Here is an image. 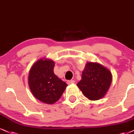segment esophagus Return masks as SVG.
Instances as JSON below:
<instances>
[{"mask_svg": "<svg viewBox=\"0 0 134 134\" xmlns=\"http://www.w3.org/2000/svg\"><path fill=\"white\" fill-rule=\"evenodd\" d=\"M68 85H72V84L75 83V81L74 80H70V81H67Z\"/></svg>", "mask_w": 134, "mask_h": 134, "instance_id": "obj_1", "label": "esophagus"}]
</instances>
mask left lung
<instances>
[{
	"label": "left lung",
	"instance_id": "1",
	"mask_svg": "<svg viewBox=\"0 0 134 134\" xmlns=\"http://www.w3.org/2000/svg\"><path fill=\"white\" fill-rule=\"evenodd\" d=\"M112 82V74L98 63L87 62L77 87L88 99L99 100L104 97Z\"/></svg>",
	"mask_w": 134,
	"mask_h": 134
}]
</instances>
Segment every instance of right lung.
<instances>
[{"instance_id": "right-lung-1", "label": "right lung", "mask_w": 134, "mask_h": 134, "mask_svg": "<svg viewBox=\"0 0 134 134\" xmlns=\"http://www.w3.org/2000/svg\"><path fill=\"white\" fill-rule=\"evenodd\" d=\"M54 62L43 58L31 67L29 85L33 95L38 100L53 104L59 99L68 85L54 75Z\"/></svg>"}]
</instances>
